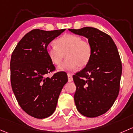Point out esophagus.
<instances>
[{"instance_id":"1","label":"esophagus","mask_w":133,"mask_h":133,"mask_svg":"<svg viewBox=\"0 0 133 133\" xmlns=\"http://www.w3.org/2000/svg\"><path fill=\"white\" fill-rule=\"evenodd\" d=\"M67 76H68V82H72L73 81V77H72V75L71 74L68 73L67 74Z\"/></svg>"}]
</instances>
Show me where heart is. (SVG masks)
I'll use <instances>...</instances> for the list:
<instances>
[{"mask_svg":"<svg viewBox=\"0 0 133 133\" xmlns=\"http://www.w3.org/2000/svg\"><path fill=\"white\" fill-rule=\"evenodd\" d=\"M55 45H48L47 56L53 64L59 65L64 56L66 59L58 66L59 71H72L86 66L92 55V47L83 38L72 34H65L56 39Z\"/></svg>","mask_w":133,"mask_h":133,"instance_id":"obj_1","label":"heart"}]
</instances>
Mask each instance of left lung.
Wrapping results in <instances>:
<instances>
[{
    "mask_svg": "<svg viewBox=\"0 0 133 133\" xmlns=\"http://www.w3.org/2000/svg\"><path fill=\"white\" fill-rule=\"evenodd\" d=\"M68 30L86 37L92 47L89 63L73 76L75 104L83 115L98 117L110 109L118 95L122 67L117 47L110 36L94 27Z\"/></svg>",
    "mask_w": 133,
    "mask_h": 133,
    "instance_id": "1",
    "label": "left lung"
}]
</instances>
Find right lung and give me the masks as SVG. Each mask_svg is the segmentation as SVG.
<instances>
[{
	"label": "right lung",
	"instance_id": "1",
	"mask_svg": "<svg viewBox=\"0 0 133 133\" xmlns=\"http://www.w3.org/2000/svg\"><path fill=\"white\" fill-rule=\"evenodd\" d=\"M65 31L32 30L22 38L11 55L12 90L20 107L31 117L45 118L52 115L68 81L64 72L46 77L55 69L47 56L46 46Z\"/></svg>",
	"mask_w": 133,
	"mask_h": 133
}]
</instances>
